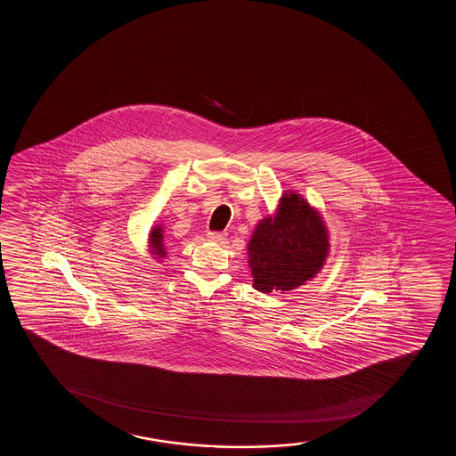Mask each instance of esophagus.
<instances>
[{"mask_svg": "<svg viewBox=\"0 0 456 456\" xmlns=\"http://www.w3.org/2000/svg\"><path fill=\"white\" fill-rule=\"evenodd\" d=\"M207 237H208V240L211 241H224L225 240L226 234L225 232H216V231H209L208 234H207Z\"/></svg>", "mask_w": 456, "mask_h": 456, "instance_id": "obj_1", "label": "esophagus"}]
</instances>
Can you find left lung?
<instances>
[{
    "mask_svg": "<svg viewBox=\"0 0 456 456\" xmlns=\"http://www.w3.org/2000/svg\"><path fill=\"white\" fill-rule=\"evenodd\" d=\"M247 251L256 290L289 292L324 267L330 254L329 228L309 200L284 190L273 215L263 217L252 231Z\"/></svg>",
    "mask_w": 456,
    "mask_h": 456,
    "instance_id": "1",
    "label": "left lung"
}]
</instances>
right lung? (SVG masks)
<instances>
[{
    "label": "right lung",
    "instance_id": "1",
    "mask_svg": "<svg viewBox=\"0 0 456 456\" xmlns=\"http://www.w3.org/2000/svg\"><path fill=\"white\" fill-rule=\"evenodd\" d=\"M164 228L166 226L158 224V225L151 228L149 232V239H147V251L151 254L152 258L158 262H163L164 258L167 256V247H166V239H164Z\"/></svg>",
    "mask_w": 456,
    "mask_h": 456
}]
</instances>
